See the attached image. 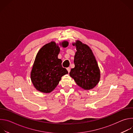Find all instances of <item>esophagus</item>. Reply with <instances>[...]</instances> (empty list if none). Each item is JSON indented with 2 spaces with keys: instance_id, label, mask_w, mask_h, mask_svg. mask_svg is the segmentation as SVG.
Listing matches in <instances>:
<instances>
[{
  "instance_id": "esophagus-1",
  "label": "esophagus",
  "mask_w": 133,
  "mask_h": 133,
  "mask_svg": "<svg viewBox=\"0 0 133 133\" xmlns=\"http://www.w3.org/2000/svg\"><path fill=\"white\" fill-rule=\"evenodd\" d=\"M67 70L68 72H70V68L69 67H68V68H67Z\"/></svg>"
}]
</instances>
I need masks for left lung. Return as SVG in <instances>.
<instances>
[{"label": "left lung", "instance_id": "1", "mask_svg": "<svg viewBox=\"0 0 133 133\" xmlns=\"http://www.w3.org/2000/svg\"><path fill=\"white\" fill-rule=\"evenodd\" d=\"M73 46L77 51L74 56L75 67L71 69L70 76L76 84L85 90L92 89L100 80V70L97 61L88 46L77 41Z\"/></svg>", "mask_w": 133, "mask_h": 133}]
</instances>
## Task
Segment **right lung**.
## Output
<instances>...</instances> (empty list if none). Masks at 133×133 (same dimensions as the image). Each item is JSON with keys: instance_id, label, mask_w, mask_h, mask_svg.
Instances as JSON below:
<instances>
[{"instance_id": "right-lung-1", "label": "right lung", "mask_w": 133, "mask_h": 133, "mask_svg": "<svg viewBox=\"0 0 133 133\" xmlns=\"http://www.w3.org/2000/svg\"><path fill=\"white\" fill-rule=\"evenodd\" d=\"M66 47L68 42L60 44ZM60 48L55 42L44 45L38 52L30 73V78L35 88L41 92L49 93L58 85L61 78L68 74L62 66V60L58 58Z\"/></svg>"}]
</instances>
